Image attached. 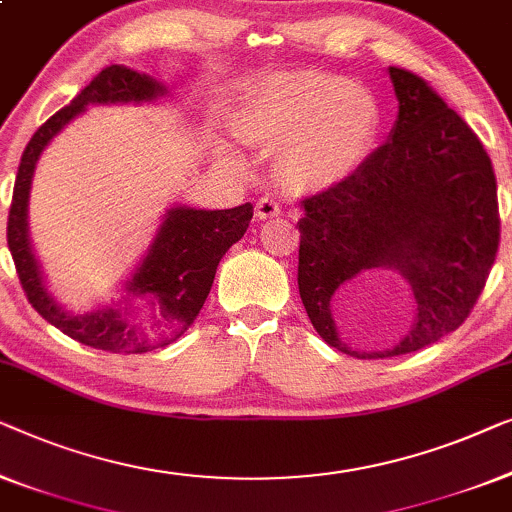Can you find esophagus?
Listing matches in <instances>:
<instances>
[{"instance_id":"obj_1","label":"esophagus","mask_w":512,"mask_h":512,"mask_svg":"<svg viewBox=\"0 0 512 512\" xmlns=\"http://www.w3.org/2000/svg\"><path fill=\"white\" fill-rule=\"evenodd\" d=\"M255 215L259 220H269V218H278L280 215V204L276 199H271V197H262L257 201V206H255Z\"/></svg>"}]
</instances>
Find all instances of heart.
Segmentation results:
<instances>
[{"instance_id":"1","label":"heart","mask_w":512,"mask_h":512,"mask_svg":"<svg viewBox=\"0 0 512 512\" xmlns=\"http://www.w3.org/2000/svg\"><path fill=\"white\" fill-rule=\"evenodd\" d=\"M383 113L350 78L299 71L266 78L243 97V139L278 148V174L299 190H327L357 174L376 146Z\"/></svg>"}]
</instances>
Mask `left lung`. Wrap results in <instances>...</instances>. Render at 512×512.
Masks as SVG:
<instances>
[{
	"instance_id": "1",
	"label": "left lung",
	"mask_w": 512,
	"mask_h": 512,
	"mask_svg": "<svg viewBox=\"0 0 512 512\" xmlns=\"http://www.w3.org/2000/svg\"><path fill=\"white\" fill-rule=\"evenodd\" d=\"M399 113L387 141L341 185L301 201L299 294L331 348L383 359L441 341L469 318L499 248L492 162L473 129L406 69L390 67ZM397 270L416 320L385 351H357L337 334L330 299L359 272Z\"/></svg>"
}]
</instances>
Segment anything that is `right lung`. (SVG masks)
I'll return each mask as SVG.
<instances>
[{"label": "right lung", "mask_w": 512, "mask_h": 512, "mask_svg": "<svg viewBox=\"0 0 512 512\" xmlns=\"http://www.w3.org/2000/svg\"><path fill=\"white\" fill-rule=\"evenodd\" d=\"M167 95V85L155 76L134 71L125 64H111L78 92L74 102L43 122L20 157L6 227L20 285L43 320L90 348L141 355L181 338L197 320L211 292L222 255L241 241L253 220L250 204L225 211L169 206L148 250L120 285L118 299H111L97 311L74 313L48 290L46 276L34 255L27 222L32 178L43 150L88 106L153 104ZM136 300L144 304L139 316L133 313L139 308L135 306Z\"/></svg>", "instance_id": "1"}]
</instances>
